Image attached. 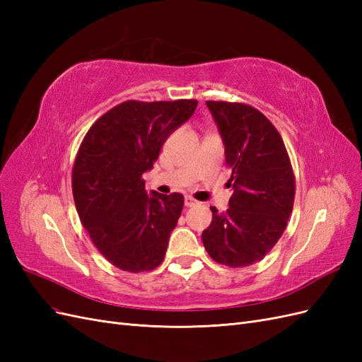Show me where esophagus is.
<instances>
[{
	"label": "esophagus",
	"mask_w": 362,
	"mask_h": 362,
	"mask_svg": "<svg viewBox=\"0 0 362 362\" xmlns=\"http://www.w3.org/2000/svg\"><path fill=\"white\" fill-rule=\"evenodd\" d=\"M196 204H198V201L193 199L192 196H185V199H184V205L185 206H194Z\"/></svg>",
	"instance_id": "obj_1"
}]
</instances>
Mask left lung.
<instances>
[{
    "instance_id": "obj_1",
    "label": "left lung",
    "mask_w": 362,
    "mask_h": 362,
    "mask_svg": "<svg viewBox=\"0 0 362 362\" xmlns=\"http://www.w3.org/2000/svg\"><path fill=\"white\" fill-rule=\"evenodd\" d=\"M225 145L229 208L213 213L202 233L204 246L216 262L246 267L264 258L278 243L293 211L296 181L288 152L270 120L243 103L206 101Z\"/></svg>"
}]
</instances>
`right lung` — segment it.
<instances>
[{
  "label": "right lung",
  "instance_id": "obj_1",
  "mask_svg": "<svg viewBox=\"0 0 362 362\" xmlns=\"http://www.w3.org/2000/svg\"><path fill=\"white\" fill-rule=\"evenodd\" d=\"M196 105V100L125 101L96 120L76 152V211L95 247L120 270L151 272L166 255L184 196H148L141 175L154 168L164 141Z\"/></svg>",
  "mask_w": 362,
  "mask_h": 362
}]
</instances>
